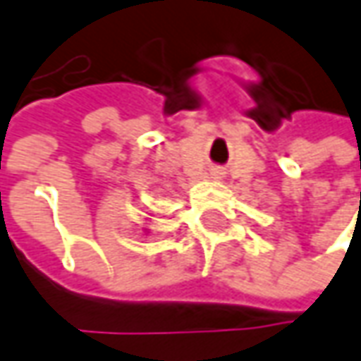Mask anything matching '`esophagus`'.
I'll use <instances>...</instances> for the list:
<instances>
[{
  "label": "esophagus",
  "mask_w": 361,
  "mask_h": 361,
  "mask_svg": "<svg viewBox=\"0 0 361 361\" xmlns=\"http://www.w3.org/2000/svg\"><path fill=\"white\" fill-rule=\"evenodd\" d=\"M214 176H218V178H222V171H214Z\"/></svg>",
  "instance_id": "obj_1"
}]
</instances>
